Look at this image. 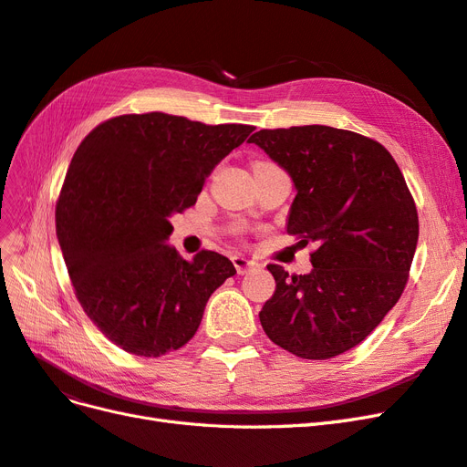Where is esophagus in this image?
<instances>
[{
  "mask_svg": "<svg viewBox=\"0 0 467 467\" xmlns=\"http://www.w3.org/2000/svg\"><path fill=\"white\" fill-rule=\"evenodd\" d=\"M232 261H234V266H235L237 275H247V273L253 271V268H257V263H255V261L245 259V257H242V255H235Z\"/></svg>",
  "mask_w": 467,
  "mask_h": 467,
  "instance_id": "obj_1",
  "label": "esophagus"
}]
</instances>
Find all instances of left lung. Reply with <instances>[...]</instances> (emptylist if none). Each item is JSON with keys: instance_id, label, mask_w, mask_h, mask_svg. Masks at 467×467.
<instances>
[{"instance_id": "obj_1", "label": "left lung", "mask_w": 467, "mask_h": 467, "mask_svg": "<svg viewBox=\"0 0 467 467\" xmlns=\"http://www.w3.org/2000/svg\"><path fill=\"white\" fill-rule=\"evenodd\" d=\"M286 169L296 199L286 230L316 244L312 273L266 268L276 290L259 312L273 343L327 360L368 337L398 304L419 239V216L401 169L372 138L309 124L249 138Z\"/></svg>"}]
</instances>
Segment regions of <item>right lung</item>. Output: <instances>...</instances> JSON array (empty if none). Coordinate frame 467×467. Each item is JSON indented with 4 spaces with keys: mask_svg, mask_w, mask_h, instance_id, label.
Instances as JSON below:
<instances>
[{
    "mask_svg": "<svg viewBox=\"0 0 467 467\" xmlns=\"http://www.w3.org/2000/svg\"><path fill=\"white\" fill-rule=\"evenodd\" d=\"M255 130L146 112L93 129L67 167L56 235L83 312L110 343L136 357L187 345L206 302L235 275L214 251L182 259L165 245L177 212Z\"/></svg>",
    "mask_w": 467,
    "mask_h": 467,
    "instance_id": "1",
    "label": "right lung"
}]
</instances>
